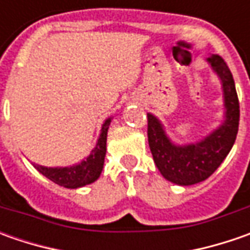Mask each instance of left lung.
<instances>
[{
    "label": "left lung",
    "mask_w": 250,
    "mask_h": 250,
    "mask_svg": "<svg viewBox=\"0 0 250 250\" xmlns=\"http://www.w3.org/2000/svg\"><path fill=\"white\" fill-rule=\"evenodd\" d=\"M223 82L226 121L220 128L195 145L175 146L167 138L160 121L147 114V139L153 160L161 175L177 185H193L210 177L232 149L239 126V100L232 73L217 54L207 58Z\"/></svg>",
    "instance_id": "8db88e82"
}]
</instances>
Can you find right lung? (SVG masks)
I'll return each instance as SVG.
<instances>
[{
  "instance_id": "obj_1",
  "label": "right lung",
  "mask_w": 250,
  "mask_h": 250,
  "mask_svg": "<svg viewBox=\"0 0 250 250\" xmlns=\"http://www.w3.org/2000/svg\"><path fill=\"white\" fill-rule=\"evenodd\" d=\"M111 118L105 121L101 126V133L97 140L96 147L91 150L90 156L82 161L78 166L63 168H50L43 166H36L34 167L39 172H42L44 177H47L50 181L55 182L57 185H61L63 188H81L84 185H89L94 182L100 177L103 166H104V157H105V145H107V130L110 126Z\"/></svg>"
}]
</instances>
